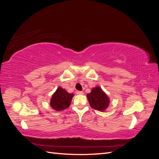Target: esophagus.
Returning a JSON list of instances; mask_svg holds the SVG:
<instances>
[{
  "instance_id": "1",
  "label": "esophagus",
  "mask_w": 159,
  "mask_h": 159,
  "mask_svg": "<svg viewBox=\"0 0 159 159\" xmlns=\"http://www.w3.org/2000/svg\"><path fill=\"white\" fill-rule=\"evenodd\" d=\"M76 93L78 95H83L84 92H83V91H77Z\"/></svg>"
}]
</instances>
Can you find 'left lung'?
Returning <instances> with one entry per match:
<instances>
[{"label":"left lung","instance_id":"left-lung-1","mask_svg":"<svg viewBox=\"0 0 159 159\" xmlns=\"http://www.w3.org/2000/svg\"><path fill=\"white\" fill-rule=\"evenodd\" d=\"M87 98L90 106L99 111H104L110 103L107 95L99 86H96L91 89V92L87 94Z\"/></svg>","mask_w":159,"mask_h":159}]
</instances>
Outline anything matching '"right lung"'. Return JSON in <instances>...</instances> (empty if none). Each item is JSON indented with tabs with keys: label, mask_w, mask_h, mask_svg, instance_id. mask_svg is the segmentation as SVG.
<instances>
[{
	"label": "right lung",
	"mask_w": 159,
	"mask_h": 159,
	"mask_svg": "<svg viewBox=\"0 0 159 159\" xmlns=\"http://www.w3.org/2000/svg\"><path fill=\"white\" fill-rule=\"evenodd\" d=\"M74 96V94L70 93L64 89L58 87L52 96L50 106L57 111L64 110L69 107Z\"/></svg>",
	"instance_id": "1"
}]
</instances>
